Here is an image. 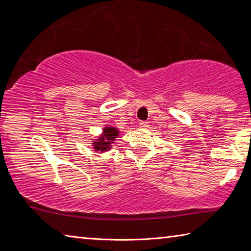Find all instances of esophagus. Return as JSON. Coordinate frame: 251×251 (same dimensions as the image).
<instances>
[{
  "instance_id": "34e87169",
  "label": "esophagus",
  "mask_w": 251,
  "mask_h": 251,
  "mask_svg": "<svg viewBox=\"0 0 251 251\" xmlns=\"http://www.w3.org/2000/svg\"><path fill=\"white\" fill-rule=\"evenodd\" d=\"M150 126L147 122H139V128H147Z\"/></svg>"
}]
</instances>
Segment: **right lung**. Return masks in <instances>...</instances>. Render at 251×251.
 <instances>
[{
	"mask_svg": "<svg viewBox=\"0 0 251 251\" xmlns=\"http://www.w3.org/2000/svg\"><path fill=\"white\" fill-rule=\"evenodd\" d=\"M120 129L115 126L112 125H106L103 129H101V133L92 139L91 145L96 152H106L112 150V146L114 142L116 141V138L120 136Z\"/></svg>",
	"mask_w": 251,
	"mask_h": 251,
	"instance_id": "add662e5",
	"label": "right lung"
}]
</instances>
